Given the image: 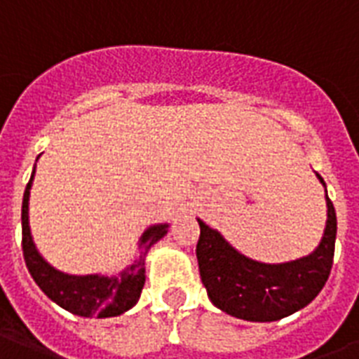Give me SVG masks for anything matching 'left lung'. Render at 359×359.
Wrapping results in <instances>:
<instances>
[{"label": "left lung", "instance_id": "1", "mask_svg": "<svg viewBox=\"0 0 359 359\" xmlns=\"http://www.w3.org/2000/svg\"><path fill=\"white\" fill-rule=\"evenodd\" d=\"M317 179L326 190V182L318 173ZM326 208L328 219L317 248L309 255L278 264L242 255L219 231L197 219L201 227L196 248L199 273L214 306L242 320L272 323L315 300L328 281L337 235L335 208L328 194Z\"/></svg>", "mask_w": 359, "mask_h": 359}]
</instances>
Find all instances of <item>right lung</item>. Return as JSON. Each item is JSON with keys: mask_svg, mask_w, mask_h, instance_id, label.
<instances>
[{"mask_svg": "<svg viewBox=\"0 0 359 359\" xmlns=\"http://www.w3.org/2000/svg\"><path fill=\"white\" fill-rule=\"evenodd\" d=\"M33 177H35V168L22 201V250L31 278L35 279V283L50 300L78 317H119L121 313L132 309L140 300L141 290L145 285L147 253L158 240L168 235L169 224L147 227L137 242L140 257L124 270H121L117 276H102V273L74 276V273L61 272L39 253L31 236L29 191Z\"/></svg>", "mask_w": 359, "mask_h": 359, "instance_id": "right-lung-1", "label": "right lung"}]
</instances>
